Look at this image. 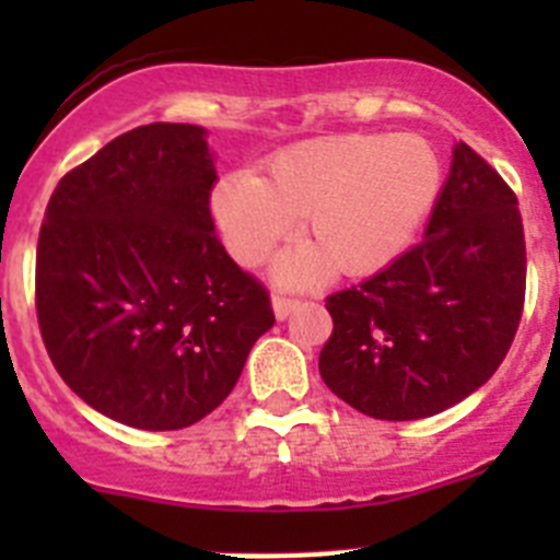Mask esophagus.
<instances>
[{
	"label": "esophagus",
	"mask_w": 560,
	"mask_h": 560,
	"mask_svg": "<svg viewBox=\"0 0 560 560\" xmlns=\"http://www.w3.org/2000/svg\"><path fill=\"white\" fill-rule=\"evenodd\" d=\"M271 305H275V314H277V319H285V316H289L291 311H296V308H300V300H296V296L275 294V296H271Z\"/></svg>",
	"instance_id": "34e87169"
}]
</instances>
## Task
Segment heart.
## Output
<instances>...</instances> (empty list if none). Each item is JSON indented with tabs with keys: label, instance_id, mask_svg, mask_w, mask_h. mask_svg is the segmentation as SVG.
I'll use <instances>...</instances> for the list:
<instances>
[{
	"label": "heart",
	"instance_id": "b5f03b06",
	"mask_svg": "<svg viewBox=\"0 0 560 560\" xmlns=\"http://www.w3.org/2000/svg\"><path fill=\"white\" fill-rule=\"evenodd\" d=\"M443 167L418 133H328L271 153L266 179L224 173L210 196L212 221L235 260L260 264L303 215V244L277 271L311 280L370 277L393 266L438 201Z\"/></svg>",
	"mask_w": 560,
	"mask_h": 560
}]
</instances>
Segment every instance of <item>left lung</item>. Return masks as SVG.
I'll return each instance as SVG.
<instances>
[{
  "mask_svg": "<svg viewBox=\"0 0 560 560\" xmlns=\"http://www.w3.org/2000/svg\"><path fill=\"white\" fill-rule=\"evenodd\" d=\"M516 192L465 142L420 244L325 300L328 389L378 420L432 418L497 373L524 308Z\"/></svg>",
  "mask_w": 560,
  "mask_h": 560,
  "instance_id": "obj_1",
  "label": "left lung"
}]
</instances>
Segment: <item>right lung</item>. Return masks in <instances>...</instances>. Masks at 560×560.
<instances>
[{"instance_id":"obj_1","label":"right lung","mask_w":560,"mask_h":560,"mask_svg":"<svg viewBox=\"0 0 560 560\" xmlns=\"http://www.w3.org/2000/svg\"><path fill=\"white\" fill-rule=\"evenodd\" d=\"M205 128L151 122L63 173L36 249V314L67 387L106 418L185 429L232 393L275 325L226 255Z\"/></svg>"}]
</instances>
